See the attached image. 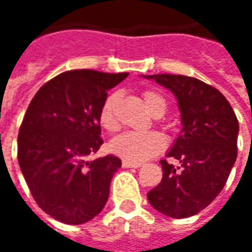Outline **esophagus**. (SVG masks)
<instances>
[{
    "label": "esophagus",
    "instance_id": "1",
    "mask_svg": "<svg viewBox=\"0 0 252 252\" xmlns=\"http://www.w3.org/2000/svg\"><path fill=\"white\" fill-rule=\"evenodd\" d=\"M142 163L139 162H129V161H123V168H140Z\"/></svg>",
    "mask_w": 252,
    "mask_h": 252
}]
</instances>
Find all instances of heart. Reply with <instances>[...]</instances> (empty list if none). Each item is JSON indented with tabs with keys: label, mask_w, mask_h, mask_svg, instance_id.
<instances>
[{
	"label": "heart",
	"mask_w": 252,
	"mask_h": 252,
	"mask_svg": "<svg viewBox=\"0 0 252 252\" xmlns=\"http://www.w3.org/2000/svg\"><path fill=\"white\" fill-rule=\"evenodd\" d=\"M119 101L117 94L110 95L103 101L99 110V124L108 132H116L120 128V124L116 117V105ZM143 102L147 110L153 116L159 117L166 110V102L159 94L154 91H144ZM166 140L159 132H135L128 131L121 133L110 142V151L116 156L121 157L123 159L129 162H142L150 159L157 154H159L165 149Z\"/></svg>",
	"instance_id": "obj_1"
}]
</instances>
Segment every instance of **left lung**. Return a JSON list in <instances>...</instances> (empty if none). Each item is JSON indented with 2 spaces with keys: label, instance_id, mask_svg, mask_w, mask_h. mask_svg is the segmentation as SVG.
<instances>
[{
  "label": "left lung",
  "instance_id": "obj_1",
  "mask_svg": "<svg viewBox=\"0 0 252 252\" xmlns=\"http://www.w3.org/2000/svg\"><path fill=\"white\" fill-rule=\"evenodd\" d=\"M170 90L180 109L181 128L166 157L161 159L162 180L147 193L151 206L172 218L198 214L224 188L237 157L239 123L230 103L217 89L195 77L149 75Z\"/></svg>",
  "mask_w": 252,
  "mask_h": 252
}]
</instances>
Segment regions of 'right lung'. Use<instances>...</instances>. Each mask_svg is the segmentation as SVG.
Returning <instances> with one entry per match:
<instances>
[{
  "mask_svg": "<svg viewBox=\"0 0 252 252\" xmlns=\"http://www.w3.org/2000/svg\"><path fill=\"white\" fill-rule=\"evenodd\" d=\"M128 73L76 69L43 84L30 102L17 136V159L43 212L64 224H84L106 205L114 156L87 161L103 143L99 110L108 90Z\"/></svg>",
  "mask_w": 252,
  "mask_h": 252,
  "instance_id": "obj_1",
  "label": "right lung"
}]
</instances>
